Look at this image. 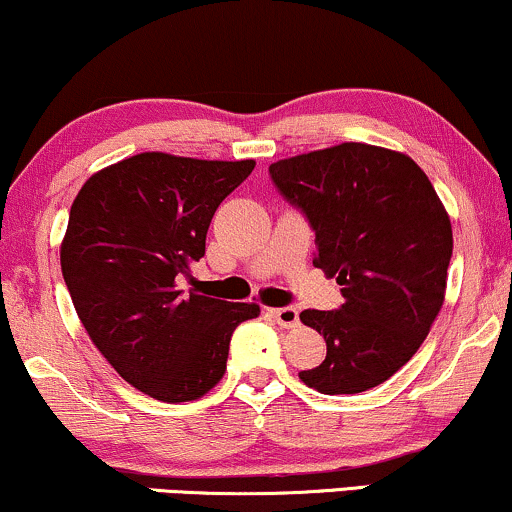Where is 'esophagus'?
I'll list each match as a JSON object with an SVG mask.
<instances>
[{
	"mask_svg": "<svg viewBox=\"0 0 512 512\" xmlns=\"http://www.w3.org/2000/svg\"><path fill=\"white\" fill-rule=\"evenodd\" d=\"M269 313L274 315V320L279 322L281 327H286V330H293V327H298V310L296 308H272Z\"/></svg>",
	"mask_w": 512,
	"mask_h": 512,
	"instance_id": "1",
	"label": "esophagus"
}]
</instances>
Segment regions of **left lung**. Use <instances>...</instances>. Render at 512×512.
<instances>
[{
    "label": "left lung",
    "instance_id": "left-lung-1",
    "mask_svg": "<svg viewBox=\"0 0 512 512\" xmlns=\"http://www.w3.org/2000/svg\"><path fill=\"white\" fill-rule=\"evenodd\" d=\"M315 231V267L342 286L339 310H303L327 356L298 378L322 395L385 383L419 351L443 308L452 226L407 154L344 142L269 166Z\"/></svg>",
    "mask_w": 512,
    "mask_h": 512
}]
</instances>
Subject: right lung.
Returning a JSON list of instances; mask_svg holds the SVG:
<instances>
[{
	"instance_id": "right-lung-1",
	"label": "right lung",
	"mask_w": 512,
	"mask_h": 512,
	"mask_svg": "<svg viewBox=\"0 0 512 512\" xmlns=\"http://www.w3.org/2000/svg\"><path fill=\"white\" fill-rule=\"evenodd\" d=\"M255 168L144 151L98 170L69 211L60 262L88 337L120 378L161 402L204 397L257 303L180 291L214 211Z\"/></svg>"
}]
</instances>
